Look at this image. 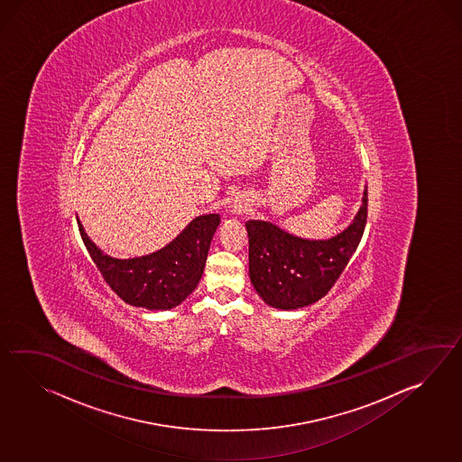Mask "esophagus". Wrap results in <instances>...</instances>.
I'll return each instance as SVG.
<instances>
[{
  "label": "esophagus",
  "mask_w": 462,
  "mask_h": 462,
  "mask_svg": "<svg viewBox=\"0 0 462 462\" xmlns=\"http://www.w3.org/2000/svg\"><path fill=\"white\" fill-rule=\"evenodd\" d=\"M232 212H234V214H242V212H244V206L236 202V204L232 206Z\"/></svg>",
  "instance_id": "esophagus-1"
}]
</instances>
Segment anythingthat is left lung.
Instances as JSON below:
<instances>
[{
	"label": "left lung",
	"mask_w": 462,
	"mask_h": 462,
	"mask_svg": "<svg viewBox=\"0 0 462 462\" xmlns=\"http://www.w3.org/2000/svg\"><path fill=\"white\" fill-rule=\"evenodd\" d=\"M368 216V187L358 214L327 240L288 234L265 222L246 220L250 282L268 307L298 310L325 297L356 252Z\"/></svg>",
	"instance_id": "obj_1"
}]
</instances>
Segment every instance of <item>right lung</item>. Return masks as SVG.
Wrapping results in <instances>:
<instances>
[{"instance_id": "1", "label": "right lung", "mask_w": 462, "mask_h": 462, "mask_svg": "<svg viewBox=\"0 0 462 462\" xmlns=\"http://www.w3.org/2000/svg\"><path fill=\"white\" fill-rule=\"evenodd\" d=\"M218 214L195 217L171 244L149 255L114 258L88 236L78 220L82 242L107 285L133 307L164 311L179 307L194 291L206 267Z\"/></svg>"}]
</instances>
